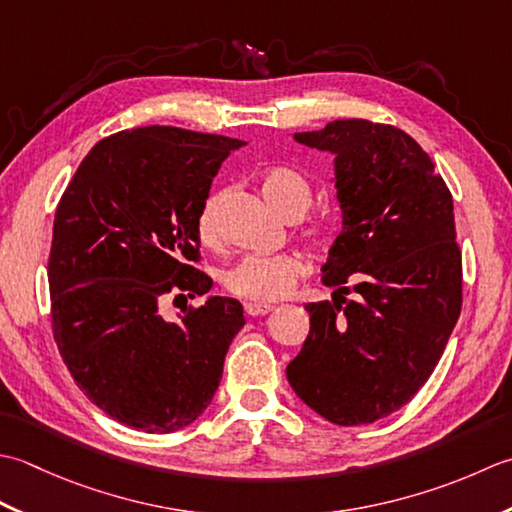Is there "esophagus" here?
I'll return each mask as SVG.
<instances>
[{
	"mask_svg": "<svg viewBox=\"0 0 512 512\" xmlns=\"http://www.w3.org/2000/svg\"><path fill=\"white\" fill-rule=\"evenodd\" d=\"M271 309H274V307L267 305V302H245L247 316H265V314H269Z\"/></svg>",
	"mask_w": 512,
	"mask_h": 512,
	"instance_id": "obj_1",
	"label": "esophagus"
}]
</instances>
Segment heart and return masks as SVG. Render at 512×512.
I'll use <instances>...</instances> for the list:
<instances>
[{
  "label": "heart",
  "instance_id": "b5f03b06",
  "mask_svg": "<svg viewBox=\"0 0 512 512\" xmlns=\"http://www.w3.org/2000/svg\"><path fill=\"white\" fill-rule=\"evenodd\" d=\"M260 192L265 201L274 207L280 216L287 214H305L314 198L311 183L300 172L291 168H269L260 176ZM218 198H207L196 218V234L203 245H214L218 238L216 227ZM307 241L320 247L327 241V229L320 225H311L305 229ZM305 274L302 258L296 254H252L238 260L223 274L225 287L234 296L252 300V302H274L285 298L298 278Z\"/></svg>",
  "mask_w": 512,
  "mask_h": 512
}]
</instances>
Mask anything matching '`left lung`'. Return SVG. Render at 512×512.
I'll list each match as a JSON object with an SVG mask.
<instances>
[{
    "label": "left lung",
    "instance_id": "left-lung-1",
    "mask_svg": "<svg viewBox=\"0 0 512 512\" xmlns=\"http://www.w3.org/2000/svg\"><path fill=\"white\" fill-rule=\"evenodd\" d=\"M294 139L333 154L342 229L322 265L336 291L305 305L309 336L287 380L325 420L371 424L424 387L460 318L453 196L393 125L340 119Z\"/></svg>",
    "mask_w": 512,
    "mask_h": 512
}]
</instances>
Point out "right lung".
Listing matches in <instances>:
<instances>
[{
    "label": "right lung",
    "instance_id": "1",
    "mask_svg": "<svg viewBox=\"0 0 512 512\" xmlns=\"http://www.w3.org/2000/svg\"><path fill=\"white\" fill-rule=\"evenodd\" d=\"M243 141L172 125L123 130L81 161L57 205L48 258L52 333L77 387L145 433H174L210 406L245 325L236 298L210 296L179 320L163 296L212 289L198 271L196 218ZM174 298V300H176Z\"/></svg>",
    "mask_w": 512,
    "mask_h": 512
}]
</instances>
